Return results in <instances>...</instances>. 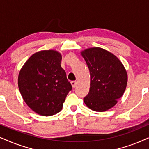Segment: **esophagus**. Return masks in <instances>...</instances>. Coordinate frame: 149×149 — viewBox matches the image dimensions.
Instances as JSON below:
<instances>
[{
  "instance_id": "34e87169",
  "label": "esophagus",
  "mask_w": 149,
  "mask_h": 149,
  "mask_svg": "<svg viewBox=\"0 0 149 149\" xmlns=\"http://www.w3.org/2000/svg\"><path fill=\"white\" fill-rule=\"evenodd\" d=\"M71 85H72V87H73V88H74V87H76V86H77V82L76 81H72V82H71Z\"/></svg>"
}]
</instances>
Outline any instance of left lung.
Masks as SVG:
<instances>
[{
  "mask_svg": "<svg viewBox=\"0 0 149 149\" xmlns=\"http://www.w3.org/2000/svg\"><path fill=\"white\" fill-rule=\"evenodd\" d=\"M81 54L90 72V87L84 102L92 111H108L125 90L127 74L125 67L115 55L104 49L89 48Z\"/></svg>",
  "mask_w": 149,
  "mask_h": 149,
  "instance_id": "obj_1",
  "label": "left lung"
}]
</instances>
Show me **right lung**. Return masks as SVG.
I'll return each instance as SVG.
<instances>
[{"label": "right lung", "instance_id": "obj_1", "mask_svg": "<svg viewBox=\"0 0 149 149\" xmlns=\"http://www.w3.org/2000/svg\"><path fill=\"white\" fill-rule=\"evenodd\" d=\"M62 55L55 50L34 54L19 71L18 87L24 100L36 113L52 116L62 109L72 85L61 67Z\"/></svg>", "mask_w": 149, "mask_h": 149}]
</instances>
